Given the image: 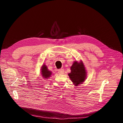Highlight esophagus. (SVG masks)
I'll return each mask as SVG.
<instances>
[{
  "label": "esophagus",
  "mask_w": 123,
  "mask_h": 123,
  "mask_svg": "<svg viewBox=\"0 0 123 123\" xmlns=\"http://www.w3.org/2000/svg\"><path fill=\"white\" fill-rule=\"evenodd\" d=\"M64 69H63V68L59 69L58 70V73L59 74H63V73H64Z\"/></svg>",
  "instance_id": "1"
}]
</instances>
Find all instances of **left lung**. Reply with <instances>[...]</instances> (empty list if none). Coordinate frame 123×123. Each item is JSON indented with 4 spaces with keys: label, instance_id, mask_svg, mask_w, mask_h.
Instances as JSON below:
<instances>
[{
    "label": "left lung",
    "instance_id": "1",
    "mask_svg": "<svg viewBox=\"0 0 123 123\" xmlns=\"http://www.w3.org/2000/svg\"><path fill=\"white\" fill-rule=\"evenodd\" d=\"M70 70L71 72L68 74V76L74 85L78 86L84 82L86 77V72L82 61L80 62L74 61L70 67Z\"/></svg>",
    "mask_w": 123,
    "mask_h": 123
}]
</instances>
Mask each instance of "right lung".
<instances>
[{
    "label": "right lung",
    "instance_id": "obj_1",
    "mask_svg": "<svg viewBox=\"0 0 123 123\" xmlns=\"http://www.w3.org/2000/svg\"><path fill=\"white\" fill-rule=\"evenodd\" d=\"M41 70V74L43 78H44L45 79H48L49 77H50L51 75H52V73H51L50 71L49 70V69L47 68V66L45 64L42 66V68Z\"/></svg>",
    "mask_w": 123,
    "mask_h": 123
}]
</instances>
